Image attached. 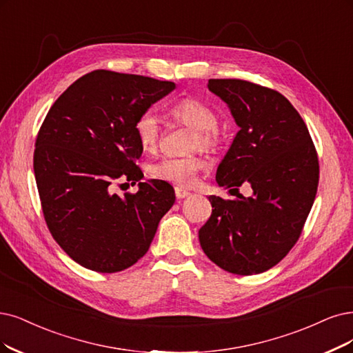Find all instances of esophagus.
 <instances>
[{"mask_svg": "<svg viewBox=\"0 0 353 353\" xmlns=\"http://www.w3.org/2000/svg\"><path fill=\"white\" fill-rule=\"evenodd\" d=\"M174 193H176V198L177 199H185V198H188L189 194H190V192L181 189V188H174Z\"/></svg>", "mask_w": 353, "mask_h": 353, "instance_id": "obj_1", "label": "esophagus"}]
</instances>
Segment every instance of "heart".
<instances>
[{
  "instance_id": "b5f03b06",
  "label": "heart",
  "mask_w": 353,
  "mask_h": 353,
  "mask_svg": "<svg viewBox=\"0 0 353 353\" xmlns=\"http://www.w3.org/2000/svg\"><path fill=\"white\" fill-rule=\"evenodd\" d=\"M173 119L193 129L192 147L206 151L214 150L219 142L218 117L206 103L196 97H185L170 108ZM139 145L154 151L160 143L161 123L154 110H145L139 114L134 125ZM205 167V161L196 154L185 157H164L150 165V176L155 180L165 181L177 188H189L194 183L198 173Z\"/></svg>"
}]
</instances>
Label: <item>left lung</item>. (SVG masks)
<instances>
[{"mask_svg":"<svg viewBox=\"0 0 353 353\" xmlns=\"http://www.w3.org/2000/svg\"><path fill=\"white\" fill-rule=\"evenodd\" d=\"M240 130L216 170L236 199L210 196L212 214L199 230L202 250L236 275H256L290 253L301 236L319 186L317 151L303 117L278 91L244 80H210ZM254 194L238 193L243 183Z\"/></svg>","mask_w":353,"mask_h":353,"instance_id":"left-lung-1","label":"left lung"}]
</instances>
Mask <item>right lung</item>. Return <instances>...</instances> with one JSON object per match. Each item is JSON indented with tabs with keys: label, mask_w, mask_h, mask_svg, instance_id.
I'll use <instances>...</instances> for the list:
<instances>
[{
	"label": "right lung",
	"mask_w": 353,
	"mask_h": 353,
	"mask_svg": "<svg viewBox=\"0 0 353 353\" xmlns=\"http://www.w3.org/2000/svg\"><path fill=\"white\" fill-rule=\"evenodd\" d=\"M176 88L172 81L97 70L78 78L52 104L33 155L36 185L52 237L74 262L100 273L137 263L173 206L165 181H140L119 197L117 179L143 177L134 125ZM126 185V183H123Z\"/></svg>",
	"instance_id": "1"
}]
</instances>
